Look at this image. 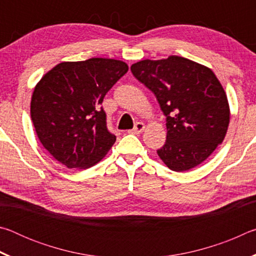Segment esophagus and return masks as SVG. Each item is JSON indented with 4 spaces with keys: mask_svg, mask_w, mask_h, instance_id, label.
Returning <instances> with one entry per match:
<instances>
[{
    "mask_svg": "<svg viewBox=\"0 0 256 256\" xmlns=\"http://www.w3.org/2000/svg\"><path fill=\"white\" fill-rule=\"evenodd\" d=\"M144 124L142 123V122H136V125H134V128H133V130H131V133H136V134H138V133H142L144 132Z\"/></svg>",
    "mask_w": 256,
    "mask_h": 256,
    "instance_id": "obj_1",
    "label": "esophagus"
}]
</instances>
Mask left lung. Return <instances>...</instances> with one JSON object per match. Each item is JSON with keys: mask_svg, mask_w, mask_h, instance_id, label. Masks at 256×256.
<instances>
[{"mask_svg": "<svg viewBox=\"0 0 256 256\" xmlns=\"http://www.w3.org/2000/svg\"><path fill=\"white\" fill-rule=\"evenodd\" d=\"M136 79L154 94L166 116L167 138L157 154L174 172L196 167L226 136L228 99L209 68L180 56L132 64Z\"/></svg>", "mask_w": 256, "mask_h": 256, "instance_id": "1", "label": "left lung"}]
</instances>
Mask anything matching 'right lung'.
<instances>
[{
  "label": "right lung",
  "instance_id": "right-lung-1",
  "mask_svg": "<svg viewBox=\"0 0 256 256\" xmlns=\"http://www.w3.org/2000/svg\"><path fill=\"white\" fill-rule=\"evenodd\" d=\"M118 60L63 62L34 86L30 115L44 148L68 168L86 170L115 144L100 107L105 94L128 72Z\"/></svg>",
  "mask_w": 256,
  "mask_h": 256
}]
</instances>
